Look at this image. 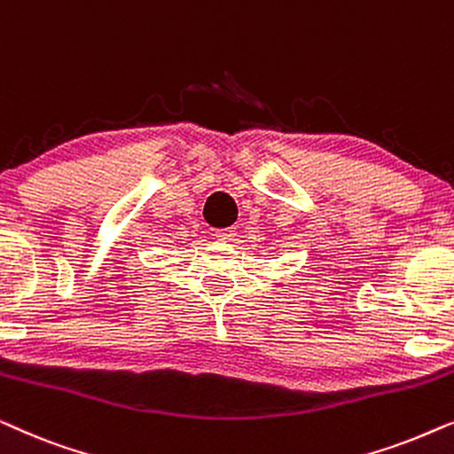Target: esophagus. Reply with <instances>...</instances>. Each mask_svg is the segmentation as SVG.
I'll return each instance as SVG.
<instances>
[{
  "label": "esophagus",
  "instance_id": "34e87169",
  "mask_svg": "<svg viewBox=\"0 0 454 454\" xmlns=\"http://www.w3.org/2000/svg\"><path fill=\"white\" fill-rule=\"evenodd\" d=\"M235 231H238V229H235V227H227V229H216V231H215V238L216 239H233L235 238V235H238V233H235Z\"/></svg>",
  "mask_w": 454,
  "mask_h": 454
}]
</instances>
